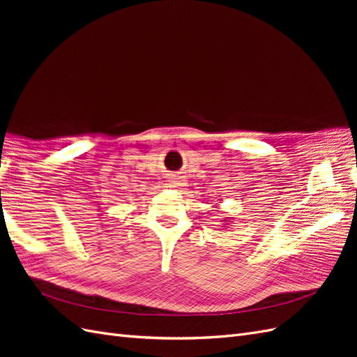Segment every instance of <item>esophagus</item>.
Returning <instances> with one entry per match:
<instances>
[{
  "instance_id": "34e87169",
  "label": "esophagus",
  "mask_w": 357,
  "mask_h": 357,
  "mask_svg": "<svg viewBox=\"0 0 357 357\" xmlns=\"http://www.w3.org/2000/svg\"><path fill=\"white\" fill-rule=\"evenodd\" d=\"M168 188H174V189H181L183 186H186V180H183L181 177H171L168 180Z\"/></svg>"
}]
</instances>
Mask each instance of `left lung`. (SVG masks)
Returning a JSON list of instances; mask_svg holds the SVG:
<instances>
[{
    "mask_svg": "<svg viewBox=\"0 0 357 357\" xmlns=\"http://www.w3.org/2000/svg\"><path fill=\"white\" fill-rule=\"evenodd\" d=\"M223 222H229V220H223Z\"/></svg>",
    "mask_w": 357,
    "mask_h": 357,
    "instance_id": "left-lung-1",
    "label": "left lung"
}]
</instances>
